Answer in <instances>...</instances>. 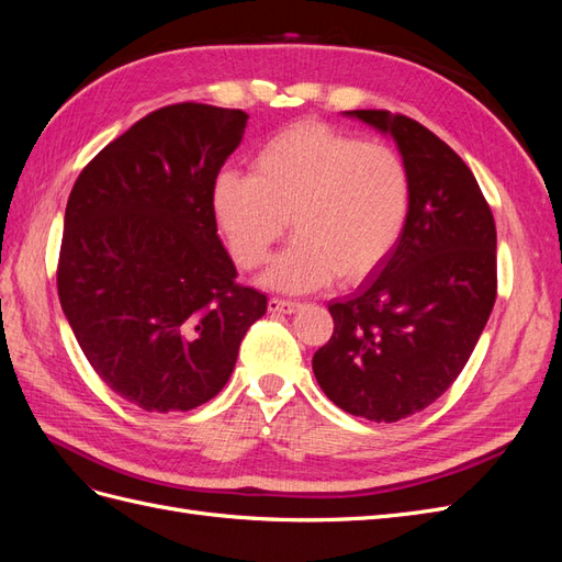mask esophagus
I'll use <instances>...</instances> for the list:
<instances>
[{
    "mask_svg": "<svg viewBox=\"0 0 562 562\" xmlns=\"http://www.w3.org/2000/svg\"><path fill=\"white\" fill-rule=\"evenodd\" d=\"M267 310L271 314H293L300 310V302H291V300H279V297H271L267 302Z\"/></svg>",
    "mask_w": 562,
    "mask_h": 562,
    "instance_id": "34e87169",
    "label": "esophagus"
}]
</instances>
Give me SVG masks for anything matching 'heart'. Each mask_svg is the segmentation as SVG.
<instances>
[{
	"label": "heart",
	"mask_w": 562,
	"mask_h": 562,
	"mask_svg": "<svg viewBox=\"0 0 562 562\" xmlns=\"http://www.w3.org/2000/svg\"><path fill=\"white\" fill-rule=\"evenodd\" d=\"M211 203L244 269L269 260L291 217L297 236L267 271V283L304 293L335 277L359 283L389 258L411 213V173L394 147L297 122L255 151L252 176L220 171Z\"/></svg>",
	"instance_id": "heart-1"
}]
</instances>
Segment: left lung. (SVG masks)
<instances>
[{
    "label": "left lung",
    "mask_w": 562,
    "mask_h": 562,
    "mask_svg": "<svg viewBox=\"0 0 562 562\" xmlns=\"http://www.w3.org/2000/svg\"><path fill=\"white\" fill-rule=\"evenodd\" d=\"M389 133L411 173L396 248L342 302L314 375L345 413L398 422L431 405L464 370L497 300L495 217L457 151L405 114L353 110Z\"/></svg>",
    "instance_id": "obj_1"
}]
</instances>
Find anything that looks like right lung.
Listing matches in <instances>:
<instances>
[{"instance_id": "add662e5", "label": "right lung", "mask_w": 562, "mask_h": 562, "mask_svg": "<svg viewBox=\"0 0 562 562\" xmlns=\"http://www.w3.org/2000/svg\"><path fill=\"white\" fill-rule=\"evenodd\" d=\"M248 114L203 103L149 112L83 166L65 209L58 297L114 394L187 413L220 394L267 295L236 283L213 180Z\"/></svg>"}]
</instances>
